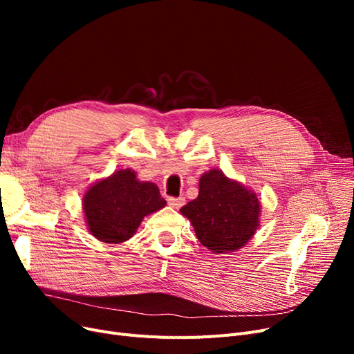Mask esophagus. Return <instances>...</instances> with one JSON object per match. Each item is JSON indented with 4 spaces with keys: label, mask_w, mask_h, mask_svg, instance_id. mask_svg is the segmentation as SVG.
<instances>
[{
    "label": "esophagus",
    "mask_w": 354,
    "mask_h": 354,
    "mask_svg": "<svg viewBox=\"0 0 354 354\" xmlns=\"http://www.w3.org/2000/svg\"><path fill=\"white\" fill-rule=\"evenodd\" d=\"M168 203L173 208H180V207H183L185 205V198L183 196H180V198H174V196H169L168 199Z\"/></svg>",
    "instance_id": "34e87169"
}]
</instances>
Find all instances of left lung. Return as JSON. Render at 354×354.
<instances>
[{"mask_svg":"<svg viewBox=\"0 0 354 354\" xmlns=\"http://www.w3.org/2000/svg\"><path fill=\"white\" fill-rule=\"evenodd\" d=\"M199 242L214 252L236 251L259 227L260 201L252 190L211 169L199 180V195L180 209Z\"/></svg>","mask_w":354,"mask_h":354,"instance_id":"left-lung-1","label":"left lung"}]
</instances>
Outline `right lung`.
Instances as JSON below:
<instances>
[{
    "mask_svg": "<svg viewBox=\"0 0 354 354\" xmlns=\"http://www.w3.org/2000/svg\"><path fill=\"white\" fill-rule=\"evenodd\" d=\"M156 185L138 181L131 169L116 171L91 186L84 196V212L94 238L106 243L130 239L147 214L165 207Z\"/></svg>",
    "mask_w": 354,
    "mask_h": 354,
    "instance_id": "1",
    "label": "right lung"
}]
</instances>
